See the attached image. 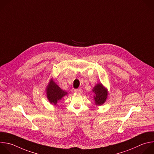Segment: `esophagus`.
<instances>
[{
	"instance_id": "esophagus-1",
	"label": "esophagus",
	"mask_w": 154,
	"mask_h": 154,
	"mask_svg": "<svg viewBox=\"0 0 154 154\" xmlns=\"http://www.w3.org/2000/svg\"><path fill=\"white\" fill-rule=\"evenodd\" d=\"M74 91L75 92H77V93H82L83 92V90L82 88H79V89H75L74 90Z\"/></svg>"
}]
</instances>
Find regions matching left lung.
Returning <instances> with one entry per match:
<instances>
[{
	"instance_id": "8db88e82",
	"label": "left lung",
	"mask_w": 154,
	"mask_h": 154,
	"mask_svg": "<svg viewBox=\"0 0 154 154\" xmlns=\"http://www.w3.org/2000/svg\"><path fill=\"white\" fill-rule=\"evenodd\" d=\"M92 91L95 94L94 97L95 104L97 105H101L102 104H103L107 98V90L101 83H99L95 86Z\"/></svg>"
}]
</instances>
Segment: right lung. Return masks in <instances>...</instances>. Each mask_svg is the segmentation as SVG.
<instances>
[{
  "mask_svg": "<svg viewBox=\"0 0 154 154\" xmlns=\"http://www.w3.org/2000/svg\"><path fill=\"white\" fill-rule=\"evenodd\" d=\"M46 94L50 103L56 105L63 96L67 94V92L61 89L53 80H51L46 88Z\"/></svg>",
  "mask_w": 154,
  "mask_h": 154,
  "instance_id": "right-lung-1",
  "label": "right lung"
}]
</instances>
